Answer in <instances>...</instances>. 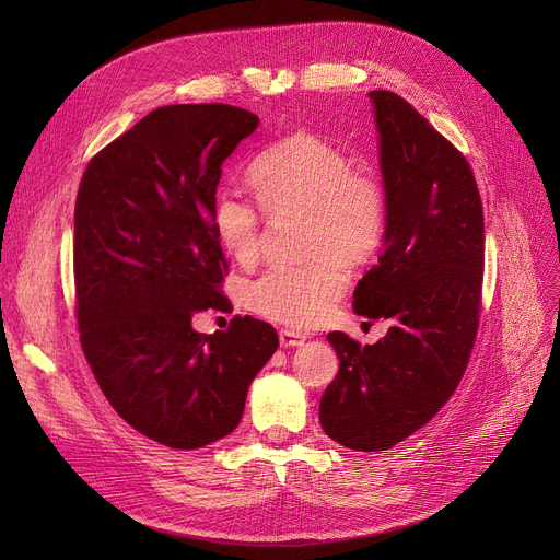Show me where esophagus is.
I'll use <instances>...</instances> for the list:
<instances>
[{"label":"esophagus","mask_w":560,"mask_h":560,"mask_svg":"<svg viewBox=\"0 0 560 560\" xmlns=\"http://www.w3.org/2000/svg\"><path fill=\"white\" fill-rule=\"evenodd\" d=\"M304 340H306V336H304V334H300V331L283 329V331L279 334V342H281V347H283V349L300 347V345H304Z\"/></svg>","instance_id":"obj_1"}]
</instances>
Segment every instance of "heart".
I'll return each instance as SVG.
<instances>
[{"mask_svg":"<svg viewBox=\"0 0 560 560\" xmlns=\"http://www.w3.org/2000/svg\"><path fill=\"white\" fill-rule=\"evenodd\" d=\"M249 184L270 218L306 220L302 268H272L247 290L252 311L292 329L325 319L345 292L347 265L370 262L386 238L388 199L372 172L354 170L338 147L298 131L268 147L249 170ZM213 231L222 249L238 262L258 254V213L245 197L220 192Z\"/></svg>","mask_w":560,"mask_h":560,"instance_id":"1","label":"heart"}]
</instances>
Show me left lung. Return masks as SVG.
<instances>
[{"label":"left lung","instance_id":"1","mask_svg":"<svg viewBox=\"0 0 560 560\" xmlns=\"http://www.w3.org/2000/svg\"><path fill=\"white\" fill-rule=\"evenodd\" d=\"M384 254L354 290V311L390 319L361 347L327 340L340 370L319 401L325 433L357 452H384L424 427L456 390L475 345L483 279V209L456 147L390 91H372Z\"/></svg>","mask_w":560,"mask_h":560}]
</instances>
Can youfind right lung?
Here are the masks:
<instances>
[{
  "instance_id": "add662e5",
  "label": "right lung",
  "mask_w": 560,
  "mask_h": 560,
  "mask_svg": "<svg viewBox=\"0 0 560 560\" xmlns=\"http://www.w3.org/2000/svg\"><path fill=\"white\" fill-rule=\"evenodd\" d=\"M258 127L226 104L152 110L85 167L74 206V283L83 354L110 406L172 450L238 427L254 376L279 347L268 322L192 329L224 304L213 231L222 163Z\"/></svg>"
}]
</instances>
